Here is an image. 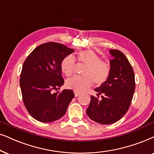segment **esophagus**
Masks as SVG:
<instances>
[{
	"mask_svg": "<svg viewBox=\"0 0 154 154\" xmlns=\"http://www.w3.org/2000/svg\"><path fill=\"white\" fill-rule=\"evenodd\" d=\"M74 93H75V97H77V96H79V95H80V93H79V92L75 91V92H74Z\"/></svg>",
	"mask_w": 154,
	"mask_h": 154,
	"instance_id": "obj_1",
	"label": "esophagus"
}]
</instances>
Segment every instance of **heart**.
Returning a JSON list of instances; mask_svg holds the SVG:
<instances>
[{"label":"heart","instance_id":"heart-1","mask_svg":"<svg viewBox=\"0 0 154 154\" xmlns=\"http://www.w3.org/2000/svg\"><path fill=\"white\" fill-rule=\"evenodd\" d=\"M78 60L87 65L84 72L85 76H75L67 79L66 85L69 89L81 92L91 87L94 82H95L96 85H101L107 80L110 72L109 65L103 62L94 51L91 50L81 51L78 54ZM75 58L72 56L65 57L61 63V69L66 76L72 75L75 72Z\"/></svg>","mask_w":154,"mask_h":154}]
</instances>
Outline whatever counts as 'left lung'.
<instances>
[{"instance_id": "8db88e82", "label": "left lung", "mask_w": 154, "mask_h": 154, "mask_svg": "<svg viewBox=\"0 0 154 154\" xmlns=\"http://www.w3.org/2000/svg\"><path fill=\"white\" fill-rule=\"evenodd\" d=\"M110 72L105 82L96 89L97 96H92L86 110L91 120L103 125L112 124L128 111L135 90L134 73L130 62L121 51L110 49Z\"/></svg>"}]
</instances>
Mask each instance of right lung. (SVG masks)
<instances>
[{
  "instance_id": "1",
  "label": "right lung",
  "mask_w": 154,
  "mask_h": 154,
  "mask_svg": "<svg viewBox=\"0 0 154 154\" xmlns=\"http://www.w3.org/2000/svg\"><path fill=\"white\" fill-rule=\"evenodd\" d=\"M74 48L49 42L36 47L24 61L20 89L24 106L38 121L50 122L62 118L75 96L71 89L53 93L64 84L61 63Z\"/></svg>"
}]
</instances>
